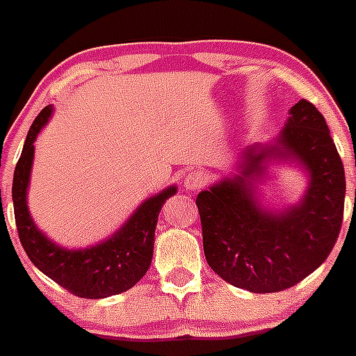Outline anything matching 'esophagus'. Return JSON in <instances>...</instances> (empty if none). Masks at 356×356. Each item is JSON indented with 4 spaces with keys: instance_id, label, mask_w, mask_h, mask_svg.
I'll return each mask as SVG.
<instances>
[{
    "instance_id": "1",
    "label": "esophagus",
    "mask_w": 356,
    "mask_h": 356,
    "mask_svg": "<svg viewBox=\"0 0 356 356\" xmlns=\"http://www.w3.org/2000/svg\"><path fill=\"white\" fill-rule=\"evenodd\" d=\"M207 183V175L202 170H192L185 175V188L197 192Z\"/></svg>"
}]
</instances>
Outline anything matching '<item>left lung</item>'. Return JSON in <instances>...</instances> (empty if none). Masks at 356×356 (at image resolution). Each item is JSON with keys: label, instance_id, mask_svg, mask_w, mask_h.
<instances>
[{"label": "left lung", "instance_id": "8db88e82", "mask_svg": "<svg viewBox=\"0 0 356 356\" xmlns=\"http://www.w3.org/2000/svg\"><path fill=\"white\" fill-rule=\"evenodd\" d=\"M273 155L292 157L309 171L299 206L270 213L254 200L250 177L262 172ZM241 175L198 193L204 253L209 266L227 284L254 293L290 289L331 253L343 222L345 168L330 129L311 102L290 108L277 146L248 147Z\"/></svg>", "mask_w": 356, "mask_h": 356}]
</instances>
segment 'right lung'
<instances>
[{"instance_id":"add662e5","label":"right lung","mask_w":356,"mask_h":356,"mask_svg":"<svg viewBox=\"0 0 356 356\" xmlns=\"http://www.w3.org/2000/svg\"><path fill=\"white\" fill-rule=\"evenodd\" d=\"M52 106H45L26 134L25 146L13 175V209L18 238L25 253L42 273L83 299H103L132 289L146 275L154 250V231L163 204L177 186L147 198L115 234L86 250H64L33 224L26 207V188L33 163V143L47 124Z\"/></svg>"}]
</instances>
